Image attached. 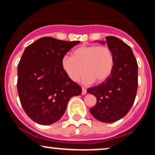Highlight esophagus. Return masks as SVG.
<instances>
[{"label":"esophagus","instance_id":"esophagus-1","mask_svg":"<svg viewBox=\"0 0 155 155\" xmlns=\"http://www.w3.org/2000/svg\"><path fill=\"white\" fill-rule=\"evenodd\" d=\"M81 89H82V92H81V93H82V95H85V94H86V92H87L86 88L84 87H81Z\"/></svg>","mask_w":155,"mask_h":155}]
</instances>
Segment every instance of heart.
I'll list each match as a JSON object with an SVG mask.
<instances>
[{
  "label": "heart",
  "mask_w": 155,
  "mask_h": 155,
  "mask_svg": "<svg viewBox=\"0 0 155 155\" xmlns=\"http://www.w3.org/2000/svg\"><path fill=\"white\" fill-rule=\"evenodd\" d=\"M114 55L106 45L81 46L72 52V57L65 55L62 58L64 72L73 81H78L84 71L85 83H102L111 76L114 68Z\"/></svg>",
  "instance_id": "heart-1"
}]
</instances>
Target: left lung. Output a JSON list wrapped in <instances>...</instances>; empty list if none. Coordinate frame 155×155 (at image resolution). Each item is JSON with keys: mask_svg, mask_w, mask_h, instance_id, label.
Returning <instances> with one entry per match:
<instances>
[{"mask_svg": "<svg viewBox=\"0 0 155 155\" xmlns=\"http://www.w3.org/2000/svg\"><path fill=\"white\" fill-rule=\"evenodd\" d=\"M106 39L114 55V68L106 81L87 91L97 98L95 106L90 108L92 116L101 122H113L125 116L134 104L138 89V63L127 44L114 36H106Z\"/></svg>", "mask_w": 155, "mask_h": 155, "instance_id": "8db88e82", "label": "left lung"}]
</instances>
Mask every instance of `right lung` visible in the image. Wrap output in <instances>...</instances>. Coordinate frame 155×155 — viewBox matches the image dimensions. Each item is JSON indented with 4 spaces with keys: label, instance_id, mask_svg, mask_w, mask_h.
Returning a JSON list of instances; mask_svg holds the SVG:
<instances>
[{
    "label": "right lung",
    "instance_id": "1",
    "mask_svg": "<svg viewBox=\"0 0 155 155\" xmlns=\"http://www.w3.org/2000/svg\"><path fill=\"white\" fill-rule=\"evenodd\" d=\"M79 43L43 37L25 49L17 68V90L25 112L37 123L56 122L71 97L81 94V86L61 65L62 58Z\"/></svg>",
    "mask_w": 155,
    "mask_h": 155
}]
</instances>
